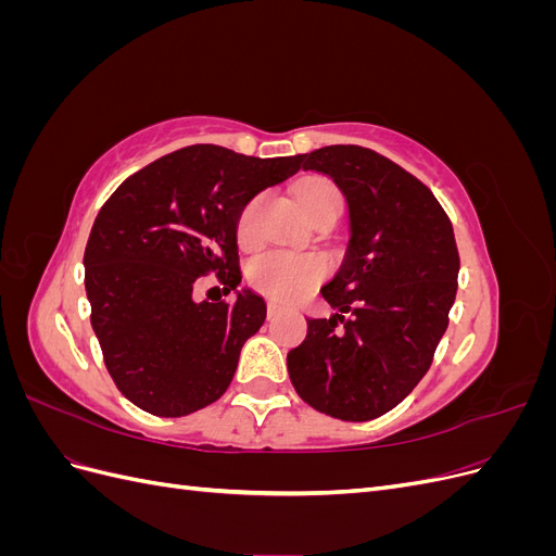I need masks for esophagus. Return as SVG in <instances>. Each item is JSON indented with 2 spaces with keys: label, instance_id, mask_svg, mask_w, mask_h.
<instances>
[{
  "label": "esophagus",
  "instance_id": "34e87169",
  "mask_svg": "<svg viewBox=\"0 0 556 556\" xmlns=\"http://www.w3.org/2000/svg\"><path fill=\"white\" fill-rule=\"evenodd\" d=\"M278 313H280V308L274 304V301H268V306H266V315H268V319L278 317Z\"/></svg>",
  "mask_w": 556,
  "mask_h": 556
}]
</instances>
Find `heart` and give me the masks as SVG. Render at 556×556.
Instances as JSON below:
<instances>
[{"label":"heart","mask_w":556,"mask_h":556,"mask_svg":"<svg viewBox=\"0 0 556 556\" xmlns=\"http://www.w3.org/2000/svg\"><path fill=\"white\" fill-rule=\"evenodd\" d=\"M299 201L306 215L315 213L327 204H341L343 199L336 185L327 178H308L299 188ZM262 199L255 197L241 208L237 220V237L241 243H252L257 239V217ZM250 282L260 292L276 301H294L301 294L313 290L325 278V266L315 257L292 255V252H268L250 264Z\"/></svg>","instance_id":"obj_1"}]
</instances>
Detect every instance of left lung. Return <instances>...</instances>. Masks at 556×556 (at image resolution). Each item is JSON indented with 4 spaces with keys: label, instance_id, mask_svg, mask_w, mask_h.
<instances>
[{
    "label": "left lung",
    "instance_id": "1",
    "mask_svg": "<svg viewBox=\"0 0 556 556\" xmlns=\"http://www.w3.org/2000/svg\"><path fill=\"white\" fill-rule=\"evenodd\" d=\"M301 162L339 185L352 237L341 271L323 288L336 315L308 317L288 371L315 410L366 422L429 371L457 294L459 250L433 192L376 150L325 146Z\"/></svg>",
    "mask_w": 556,
    "mask_h": 556
}]
</instances>
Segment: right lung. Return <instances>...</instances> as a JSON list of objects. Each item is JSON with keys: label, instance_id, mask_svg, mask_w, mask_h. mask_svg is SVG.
<instances>
[{"label": "right lung", "instance_id": "1", "mask_svg": "<svg viewBox=\"0 0 556 556\" xmlns=\"http://www.w3.org/2000/svg\"><path fill=\"white\" fill-rule=\"evenodd\" d=\"M299 169L301 155L199 143L150 162L106 199L83 255L86 292L104 364L134 406L182 417L227 392L266 304L250 290L197 304L194 280L215 274L225 294L239 288L241 208Z\"/></svg>", "mask_w": 556, "mask_h": 556}]
</instances>
